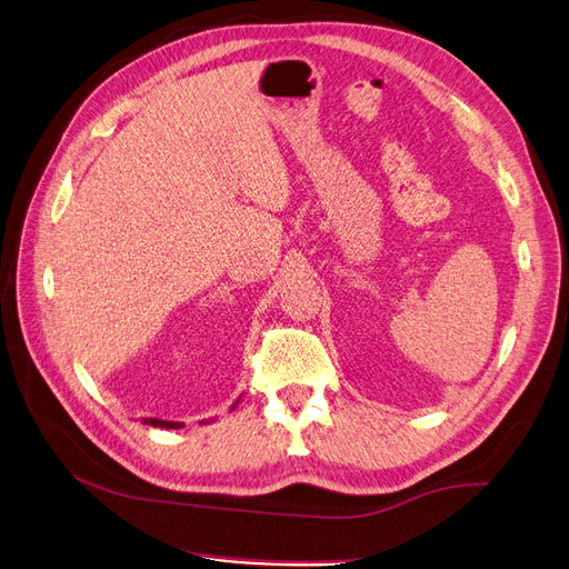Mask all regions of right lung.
I'll use <instances>...</instances> for the list:
<instances>
[{"label": "right lung", "instance_id": "1", "mask_svg": "<svg viewBox=\"0 0 569 569\" xmlns=\"http://www.w3.org/2000/svg\"><path fill=\"white\" fill-rule=\"evenodd\" d=\"M237 405H239V400H237L230 409H234ZM141 423L153 426V428H167V430H179V428H183V423H179V421H162V418H143ZM202 423H207V421H202Z\"/></svg>", "mask_w": 569, "mask_h": 569}]
</instances>
